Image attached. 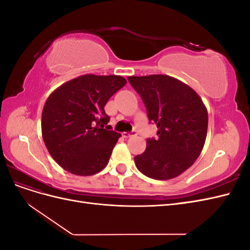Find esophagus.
I'll return each mask as SVG.
<instances>
[{
  "label": "esophagus",
  "mask_w": 250,
  "mask_h": 250,
  "mask_svg": "<svg viewBox=\"0 0 250 250\" xmlns=\"http://www.w3.org/2000/svg\"><path fill=\"white\" fill-rule=\"evenodd\" d=\"M137 134L135 133V131H131V132H123L122 135L124 138H131V137H134V135Z\"/></svg>",
  "instance_id": "1"
}]
</instances>
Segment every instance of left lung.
<instances>
[{
    "mask_svg": "<svg viewBox=\"0 0 250 250\" xmlns=\"http://www.w3.org/2000/svg\"><path fill=\"white\" fill-rule=\"evenodd\" d=\"M128 81L145 104L157 137L134 157L144 175L167 180L180 175L197 160L208 133V116L201 98L186 83L167 75L130 76Z\"/></svg>",
    "mask_w": 250,
    "mask_h": 250,
    "instance_id": "left-lung-1",
    "label": "left lung"
}]
</instances>
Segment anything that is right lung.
I'll return each mask as SVG.
<instances>
[{
    "label": "right lung",
    "mask_w": 250,
    "mask_h": 250,
    "mask_svg": "<svg viewBox=\"0 0 250 250\" xmlns=\"http://www.w3.org/2000/svg\"><path fill=\"white\" fill-rule=\"evenodd\" d=\"M126 82L117 75H82L48 97L42 113V133L60 167L80 176L106 167L121 134L107 125L109 117L104 106Z\"/></svg>",
    "instance_id": "right-lung-1"
}]
</instances>
